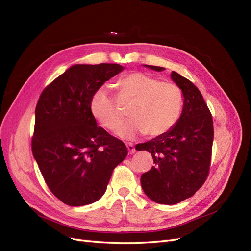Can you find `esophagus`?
Segmentation results:
<instances>
[{"label":"esophagus","instance_id":"obj_1","mask_svg":"<svg viewBox=\"0 0 251 251\" xmlns=\"http://www.w3.org/2000/svg\"><path fill=\"white\" fill-rule=\"evenodd\" d=\"M126 149H127L129 154H133V153L136 151L135 146H134L132 143H127V144H126Z\"/></svg>","mask_w":251,"mask_h":251}]
</instances>
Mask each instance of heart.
I'll list each match as a JSON object with an SVG mask.
<instances>
[{
	"mask_svg": "<svg viewBox=\"0 0 251 251\" xmlns=\"http://www.w3.org/2000/svg\"><path fill=\"white\" fill-rule=\"evenodd\" d=\"M120 93L133 100L128 108L131 119L118 125L122 114L107 87H100L90 100L93 117L108 129H114L116 135L131 138L137 134L159 137L168 133L180 117L183 111V93L178 86L168 81H159L140 72L123 75L117 82Z\"/></svg>",
	"mask_w": 251,
	"mask_h": 251,
	"instance_id": "1",
	"label": "heart"
}]
</instances>
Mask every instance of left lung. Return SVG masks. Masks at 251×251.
Here are the masks:
<instances>
[{
	"mask_svg": "<svg viewBox=\"0 0 251 251\" xmlns=\"http://www.w3.org/2000/svg\"><path fill=\"white\" fill-rule=\"evenodd\" d=\"M162 72L164 67L144 65ZM171 79L183 92L180 117L170 131L138 144L137 151H148L154 166L141 176L144 193L161 204H176L191 197L209 175L214 138L213 119L201 91L179 74Z\"/></svg>",
	"mask_w": 251,
	"mask_h": 251,
	"instance_id": "left-lung-1",
	"label": "left lung"
}]
</instances>
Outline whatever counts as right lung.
Masks as SVG:
<instances>
[{"label":"right lung","mask_w":251,"mask_h":251,"mask_svg":"<svg viewBox=\"0 0 251 251\" xmlns=\"http://www.w3.org/2000/svg\"><path fill=\"white\" fill-rule=\"evenodd\" d=\"M124 70L113 63L75 64L40 94L32 152L50 191L68 205L99 201L126 157L125 143L98 126L90 111L93 93Z\"/></svg>","instance_id":"add662e5"}]
</instances>
